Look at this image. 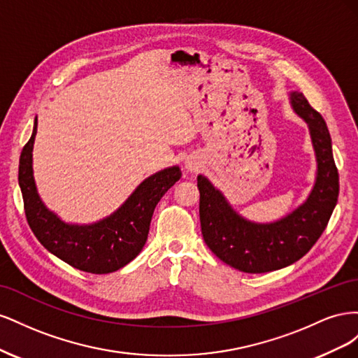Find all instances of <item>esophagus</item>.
I'll use <instances>...</instances> for the list:
<instances>
[{"mask_svg":"<svg viewBox=\"0 0 358 358\" xmlns=\"http://www.w3.org/2000/svg\"><path fill=\"white\" fill-rule=\"evenodd\" d=\"M185 166H187V169H188V170H191V171H196V170L199 169V162L192 161V159H188V161L185 162Z\"/></svg>","mask_w":358,"mask_h":358,"instance_id":"obj_1","label":"esophagus"}]
</instances>
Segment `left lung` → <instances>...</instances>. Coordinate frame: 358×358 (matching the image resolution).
Returning <instances> with one entry per match:
<instances>
[{
    "label": "left lung",
    "mask_w": 358,
    "mask_h": 358,
    "mask_svg": "<svg viewBox=\"0 0 358 358\" xmlns=\"http://www.w3.org/2000/svg\"><path fill=\"white\" fill-rule=\"evenodd\" d=\"M291 103L309 125L318 162L315 187L299 209L272 224L249 222L208 179L197 178L203 239L221 262L245 273L272 272L306 255L326 230L338 203L339 173L326 121L301 92H292Z\"/></svg>",
    "instance_id": "1"
}]
</instances>
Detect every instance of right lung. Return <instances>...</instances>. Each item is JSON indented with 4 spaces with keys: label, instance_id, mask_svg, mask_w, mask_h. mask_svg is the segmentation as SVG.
<instances>
[{
    "label": "right lung",
    "instance_id": "right-lung-1",
    "mask_svg": "<svg viewBox=\"0 0 358 358\" xmlns=\"http://www.w3.org/2000/svg\"><path fill=\"white\" fill-rule=\"evenodd\" d=\"M32 136L19 159V187L29 229L49 252L74 268L94 275L116 272L142 251L150 220L161 197L180 179L179 167L161 170L143 180L109 218L92 225H70L46 209L32 178Z\"/></svg>",
    "mask_w": 358,
    "mask_h": 358
}]
</instances>
